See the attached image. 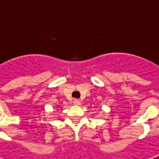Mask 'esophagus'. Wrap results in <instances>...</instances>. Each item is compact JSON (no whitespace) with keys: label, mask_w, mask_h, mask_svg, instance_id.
I'll return each mask as SVG.
<instances>
[{"label":"esophagus","mask_w":159,"mask_h":159,"mask_svg":"<svg viewBox=\"0 0 159 159\" xmlns=\"http://www.w3.org/2000/svg\"><path fill=\"white\" fill-rule=\"evenodd\" d=\"M73 103H74L75 105H80V101L79 99H74V100H73Z\"/></svg>","instance_id":"obj_1"}]
</instances>
